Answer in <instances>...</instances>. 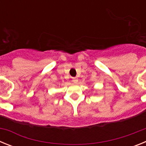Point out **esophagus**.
<instances>
[{"label":"esophagus","mask_w":146,"mask_h":146,"mask_svg":"<svg viewBox=\"0 0 146 146\" xmlns=\"http://www.w3.org/2000/svg\"><path fill=\"white\" fill-rule=\"evenodd\" d=\"M72 81H73L74 83H77V81H78V79H77V77H72Z\"/></svg>","instance_id":"34e87169"}]
</instances>
